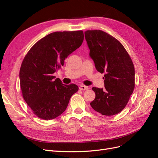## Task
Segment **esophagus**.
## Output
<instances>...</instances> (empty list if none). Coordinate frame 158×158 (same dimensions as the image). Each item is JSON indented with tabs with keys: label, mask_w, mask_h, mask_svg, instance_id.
<instances>
[{
	"label": "esophagus",
	"mask_w": 158,
	"mask_h": 158,
	"mask_svg": "<svg viewBox=\"0 0 158 158\" xmlns=\"http://www.w3.org/2000/svg\"><path fill=\"white\" fill-rule=\"evenodd\" d=\"M79 89L80 90H87L89 89V88L88 86H86V85H81L79 87Z\"/></svg>",
	"instance_id": "34e87169"
}]
</instances>
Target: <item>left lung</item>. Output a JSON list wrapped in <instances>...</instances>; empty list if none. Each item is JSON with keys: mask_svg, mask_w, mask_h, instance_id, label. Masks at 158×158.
<instances>
[{"mask_svg": "<svg viewBox=\"0 0 158 158\" xmlns=\"http://www.w3.org/2000/svg\"><path fill=\"white\" fill-rule=\"evenodd\" d=\"M85 38L95 68L105 73V88H92L95 98L90 105L103 115H114L126 107L135 89V66L120 41L107 33L87 30Z\"/></svg>", "mask_w": 158, "mask_h": 158, "instance_id": "left-lung-1", "label": "left lung"}]
</instances>
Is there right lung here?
I'll return each instance as SVG.
<instances>
[{"label":"right lung","mask_w":158,"mask_h":158,"mask_svg":"<svg viewBox=\"0 0 158 158\" xmlns=\"http://www.w3.org/2000/svg\"><path fill=\"white\" fill-rule=\"evenodd\" d=\"M83 41L82 30L55 31L38 41L25 56L20 70V88L23 99L37 117L51 120L59 116L78 92L76 84H62L53 73Z\"/></svg>","instance_id":"obj_1"}]
</instances>
